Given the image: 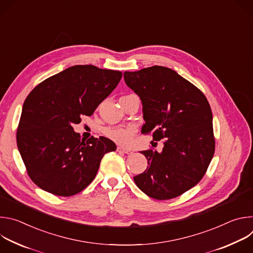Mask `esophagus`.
I'll use <instances>...</instances> for the list:
<instances>
[{
	"label": "esophagus",
	"mask_w": 253,
	"mask_h": 253,
	"mask_svg": "<svg viewBox=\"0 0 253 253\" xmlns=\"http://www.w3.org/2000/svg\"><path fill=\"white\" fill-rule=\"evenodd\" d=\"M117 151L122 152V153H125V154H131V153H132L131 150H129V149H127V148H124V147H121V146H118V147H117Z\"/></svg>",
	"instance_id": "esophagus-1"
}]
</instances>
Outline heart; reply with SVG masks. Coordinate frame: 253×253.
I'll list each match as a JSON object with an SVG mask.
<instances>
[{
  "label": "heart",
  "mask_w": 253,
  "mask_h": 253,
  "mask_svg": "<svg viewBox=\"0 0 253 253\" xmlns=\"http://www.w3.org/2000/svg\"><path fill=\"white\" fill-rule=\"evenodd\" d=\"M104 134L108 138L115 141L116 143L126 145L128 144L133 135L136 132V127L134 125L128 126H117V127H107L104 129Z\"/></svg>",
  "instance_id": "1"
}]
</instances>
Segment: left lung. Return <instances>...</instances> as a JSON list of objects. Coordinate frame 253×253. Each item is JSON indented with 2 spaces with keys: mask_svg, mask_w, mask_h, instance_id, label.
<instances>
[{
  "mask_svg": "<svg viewBox=\"0 0 253 253\" xmlns=\"http://www.w3.org/2000/svg\"><path fill=\"white\" fill-rule=\"evenodd\" d=\"M126 85L141 99L143 134L164 139L162 152L141 151L147 169L134 177L141 191L157 200L183 194L195 186L215 150L212 112L204 94L175 71L152 66L125 72Z\"/></svg>",
  "mask_w": 253,
  "mask_h": 253,
  "instance_id": "8db88e82",
  "label": "left lung"
}]
</instances>
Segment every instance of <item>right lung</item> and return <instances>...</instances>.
Segmentation results:
<instances>
[{"mask_svg": "<svg viewBox=\"0 0 253 253\" xmlns=\"http://www.w3.org/2000/svg\"><path fill=\"white\" fill-rule=\"evenodd\" d=\"M122 72L76 65L49 77L27 96L17 129V145L32 181L57 196L84 190L103 156L116 150L110 139L81 140L73 125L91 116L116 88Z\"/></svg>", "mask_w": 253, "mask_h": 253, "instance_id": "obj_1", "label": "right lung"}]
</instances>
